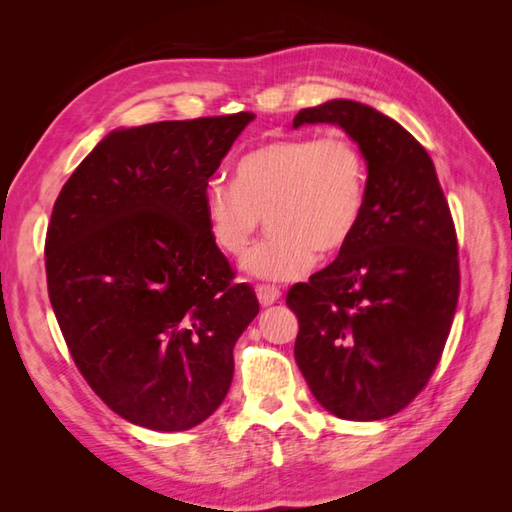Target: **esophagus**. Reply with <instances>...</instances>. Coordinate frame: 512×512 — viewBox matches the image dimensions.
Wrapping results in <instances>:
<instances>
[{
  "mask_svg": "<svg viewBox=\"0 0 512 512\" xmlns=\"http://www.w3.org/2000/svg\"><path fill=\"white\" fill-rule=\"evenodd\" d=\"M256 294H258V301L262 307H269V305L280 301V297H282L280 288H275V286H258Z\"/></svg>",
  "mask_w": 512,
  "mask_h": 512,
  "instance_id": "obj_1",
  "label": "esophagus"
}]
</instances>
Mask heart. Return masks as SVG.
<instances>
[{
    "label": "heart",
    "mask_w": 512,
    "mask_h": 512,
    "mask_svg": "<svg viewBox=\"0 0 512 512\" xmlns=\"http://www.w3.org/2000/svg\"><path fill=\"white\" fill-rule=\"evenodd\" d=\"M367 162L346 136H301L252 149L235 168V183L211 181L203 209L213 243L239 256L262 215L271 232L241 260L247 275L288 282L314 265L316 250L333 256L361 226Z\"/></svg>",
    "instance_id": "heart-1"
}]
</instances>
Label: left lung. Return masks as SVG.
<instances>
[{"mask_svg":"<svg viewBox=\"0 0 512 512\" xmlns=\"http://www.w3.org/2000/svg\"><path fill=\"white\" fill-rule=\"evenodd\" d=\"M331 123L367 162L359 230L327 269L294 284V359L318 404L346 421L404 410L436 369L459 299L457 235L429 153L354 100L303 108L292 128Z\"/></svg>","mask_w":512,"mask_h":512,"instance_id":"8db88e82","label":"left lung"}]
</instances>
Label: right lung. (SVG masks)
Wrapping results in <instances>:
<instances>
[{
	"label": "right lung",
	"mask_w": 512,
	"mask_h": 512,
	"mask_svg": "<svg viewBox=\"0 0 512 512\" xmlns=\"http://www.w3.org/2000/svg\"><path fill=\"white\" fill-rule=\"evenodd\" d=\"M252 113L119 128L61 188L46 284L87 384L126 421L185 431L224 401L258 314L213 243L203 194Z\"/></svg>",
	"instance_id": "add662e5"
}]
</instances>
